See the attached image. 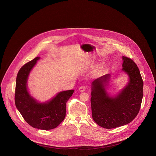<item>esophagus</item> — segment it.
Segmentation results:
<instances>
[{
    "instance_id": "34e87169",
    "label": "esophagus",
    "mask_w": 156,
    "mask_h": 156,
    "mask_svg": "<svg viewBox=\"0 0 156 156\" xmlns=\"http://www.w3.org/2000/svg\"><path fill=\"white\" fill-rule=\"evenodd\" d=\"M79 91H80L81 92H83L86 91V87H85V86H81V87L79 88Z\"/></svg>"
}]
</instances>
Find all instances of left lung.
I'll list each match as a JSON object with an SVG mask.
<instances>
[{"label": "left lung", "mask_w": 156, "mask_h": 156, "mask_svg": "<svg viewBox=\"0 0 156 156\" xmlns=\"http://www.w3.org/2000/svg\"><path fill=\"white\" fill-rule=\"evenodd\" d=\"M122 70L128 82L115 95L107 92L111 75L106 74L94 80L91 86V107L94 121L110 129L131 122L137 115L143 98L144 83L138 67L131 59L122 56Z\"/></svg>", "instance_id": "8db88e82"}]
</instances>
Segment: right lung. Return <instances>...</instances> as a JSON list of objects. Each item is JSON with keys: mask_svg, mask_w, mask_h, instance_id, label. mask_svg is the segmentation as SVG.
I'll use <instances>...</instances> for the list:
<instances>
[{"mask_svg": "<svg viewBox=\"0 0 156 156\" xmlns=\"http://www.w3.org/2000/svg\"><path fill=\"white\" fill-rule=\"evenodd\" d=\"M40 57L27 62L19 70L16 84L15 104L25 121L35 128L51 129L60 124L66 116V105L74 90L60 92L51 99L39 102L30 93L28 80Z\"/></svg>", "mask_w": 156, "mask_h": 156, "instance_id": "right-lung-1", "label": "right lung"}]
</instances>
